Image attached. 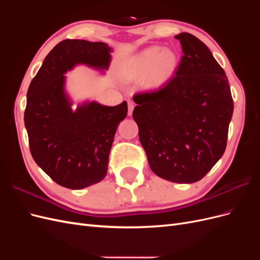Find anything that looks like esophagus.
Listing matches in <instances>:
<instances>
[{
  "mask_svg": "<svg viewBox=\"0 0 260 260\" xmlns=\"http://www.w3.org/2000/svg\"><path fill=\"white\" fill-rule=\"evenodd\" d=\"M133 108H135V103H133L132 101H128V115H129V116L132 115Z\"/></svg>",
  "mask_w": 260,
  "mask_h": 260,
  "instance_id": "obj_1",
  "label": "esophagus"
}]
</instances>
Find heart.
Returning <instances> with one entry per match:
<instances>
[{
	"label": "heart",
	"instance_id": "1",
	"mask_svg": "<svg viewBox=\"0 0 260 260\" xmlns=\"http://www.w3.org/2000/svg\"><path fill=\"white\" fill-rule=\"evenodd\" d=\"M177 55L174 51L159 48H149L133 59L131 69L136 76H144L149 72L148 81L159 85L169 79L177 66Z\"/></svg>",
	"mask_w": 260,
	"mask_h": 260
}]
</instances>
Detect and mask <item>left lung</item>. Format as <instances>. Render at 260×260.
Listing matches in <instances>:
<instances>
[{
	"label": "left lung",
	"mask_w": 260,
	"mask_h": 260,
	"mask_svg": "<svg viewBox=\"0 0 260 260\" xmlns=\"http://www.w3.org/2000/svg\"><path fill=\"white\" fill-rule=\"evenodd\" d=\"M175 38L183 52L176 75L159 89L136 93L132 116L154 174L193 183L225 151L233 100L224 70L207 46L187 32Z\"/></svg>",
	"instance_id": "obj_1"
}]
</instances>
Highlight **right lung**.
Returning <instances> with one entry per match:
<instances>
[{
	"instance_id": "add662e5",
	"label": "right lung",
	"mask_w": 260,
	"mask_h": 260,
	"mask_svg": "<svg viewBox=\"0 0 260 260\" xmlns=\"http://www.w3.org/2000/svg\"><path fill=\"white\" fill-rule=\"evenodd\" d=\"M111 48L103 42L67 39L45 57L27 93L25 125L35 161L57 184L90 186L107 174L108 156L127 102L117 106L84 104L72 111L64 74L76 64L107 68Z\"/></svg>"
}]
</instances>
